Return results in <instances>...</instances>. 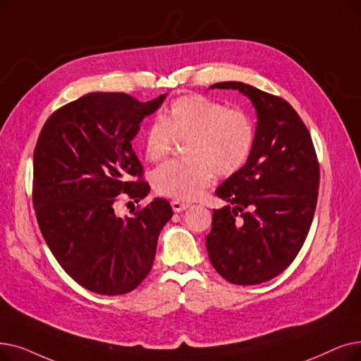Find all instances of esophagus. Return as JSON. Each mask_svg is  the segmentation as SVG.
<instances>
[{"instance_id": "esophagus-1", "label": "esophagus", "mask_w": 361, "mask_h": 361, "mask_svg": "<svg viewBox=\"0 0 361 361\" xmlns=\"http://www.w3.org/2000/svg\"><path fill=\"white\" fill-rule=\"evenodd\" d=\"M171 207H172V211H174V212H181V211L189 208V203H183L180 200H172Z\"/></svg>"}]
</instances>
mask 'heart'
<instances>
[{"label":"heart","instance_id":"1","mask_svg":"<svg viewBox=\"0 0 361 361\" xmlns=\"http://www.w3.org/2000/svg\"><path fill=\"white\" fill-rule=\"evenodd\" d=\"M185 138L187 158L162 164L154 169L152 181L158 193L190 202L203 196L215 172L231 176L246 164L255 133L242 111L192 94L172 102L168 111L149 125L145 133L147 159H164L174 140Z\"/></svg>","mask_w":361,"mask_h":361}]
</instances>
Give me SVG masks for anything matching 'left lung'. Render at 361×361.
<instances>
[{
    "instance_id": "8db88e82",
    "label": "left lung",
    "mask_w": 361,
    "mask_h": 361,
    "mask_svg": "<svg viewBox=\"0 0 361 361\" xmlns=\"http://www.w3.org/2000/svg\"><path fill=\"white\" fill-rule=\"evenodd\" d=\"M209 88L246 96L257 128L246 164L215 190L228 205L214 209L208 255L230 283L258 285L283 273L307 239L319 195L317 156L286 100L238 81Z\"/></svg>"
}]
</instances>
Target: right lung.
<instances>
[{
	"instance_id": "right-lung-1",
	"label": "right lung",
	"mask_w": 361,
	"mask_h": 361,
	"mask_svg": "<svg viewBox=\"0 0 361 361\" xmlns=\"http://www.w3.org/2000/svg\"><path fill=\"white\" fill-rule=\"evenodd\" d=\"M165 97L142 103L125 92H90L56 111L38 137L39 230L61 269L91 292L122 295L142 283L174 214L161 197L133 216L115 212L121 193L137 203L150 192L146 181H133L143 168L131 142Z\"/></svg>"
}]
</instances>
